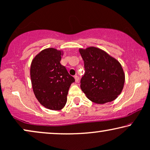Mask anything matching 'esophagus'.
Listing matches in <instances>:
<instances>
[{
    "mask_svg": "<svg viewBox=\"0 0 150 150\" xmlns=\"http://www.w3.org/2000/svg\"><path fill=\"white\" fill-rule=\"evenodd\" d=\"M75 82H78L79 81V77L77 75H75Z\"/></svg>",
    "mask_w": 150,
    "mask_h": 150,
    "instance_id": "esophagus-1",
    "label": "esophagus"
}]
</instances>
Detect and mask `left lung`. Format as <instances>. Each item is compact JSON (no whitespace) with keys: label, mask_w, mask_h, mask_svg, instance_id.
Returning a JSON list of instances; mask_svg holds the SVG:
<instances>
[{"label":"left lung","mask_w":150,"mask_h":150,"mask_svg":"<svg viewBox=\"0 0 150 150\" xmlns=\"http://www.w3.org/2000/svg\"><path fill=\"white\" fill-rule=\"evenodd\" d=\"M85 73L80 87L91 101L97 104L111 102L120 94L125 73L120 64L105 51L95 47L79 49Z\"/></svg>","instance_id":"8db88e82"}]
</instances>
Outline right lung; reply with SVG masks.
Listing matches in <instances>:
<instances>
[{"label":"right lung","instance_id":"add662e5","mask_svg":"<svg viewBox=\"0 0 150 150\" xmlns=\"http://www.w3.org/2000/svg\"><path fill=\"white\" fill-rule=\"evenodd\" d=\"M62 55L54 48L45 49L35 57L30 68L34 93L43 107L51 110L63 109L70 86L75 81L60 64Z\"/></svg>","mask_w":150,"mask_h":150}]
</instances>
